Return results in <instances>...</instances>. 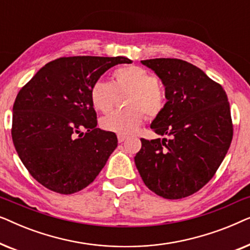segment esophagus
Returning a JSON list of instances; mask_svg holds the SVG:
<instances>
[{
  "instance_id": "esophagus-1",
  "label": "esophagus",
  "mask_w": 250,
  "mask_h": 250,
  "mask_svg": "<svg viewBox=\"0 0 250 250\" xmlns=\"http://www.w3.org/2000/svg\"><path fill=\"white\" fill-rule=\"evenodd\" d=\"M117 139H118V142L122 143V142H124L126 139H127V136H125V135H118Z\"/></svg>"
}]
</instances>
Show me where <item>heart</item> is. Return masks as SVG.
I'll list each match as a JSON object with an SVG mask.
<instances>
[{"label": "heart", "instance_id": "obj_1", "mask_svg": "<svg viewBox=\"0 0 250 250\" xmlns=\"http://www.w3.org/2000/svg\"><path fill=\"white\" fill-rule=\"evenodd\" d=\"M114 78V84L99 78L90 88L92 105L104 114L114 108L117 93L129 91L125 101L127 108L102 118V129L118 135L133 134L146 122V113L149 119H156L165 111L167 95L155 74L133 64L117 68Z\"/></svg>", "mask_w": 250, "mask_h": 250}]
</instances>
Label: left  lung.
<instances>
[{
  "mask_svg": "<svg viewBox=\"0 0 250 250\" xmlns=\"http://www.w3.org/2000/svg\"><path fill=\"white\" fill-rule=\"evenodd\" d=\"M141 62L165 85L166 109L151 128L168 139H141L136 168L152 192L182 199L209 182L230 148L233 124L228 95L221 84L184 60Z\"/></svg>",
  "mask_w": 250,
  "mask_h": 250,
  "instance_id": "left-lung-1",
  "label": "left lung"
}]
</instances>
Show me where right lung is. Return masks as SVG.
I'll use <instances>...</instances> for the list:
<instances>
[{
  "instance_id": "right-lung-1",
  "label": "right lung",
  "mask_w": 250,
  "mask_h": 250,
  "mask_svg": "<svg viewBox=\"0 0 250 250\" xmlns=\"http://www.w3.org/2000/svg\"><path fill=\"white\" fill-rule=\"evenodd\" d=\"M125 57H62L23 85L13 104L11 135L19 158L37 182L71 194L91 184L118 145L97 127L90 88Z\"/></svg>"
}]
</instances>
